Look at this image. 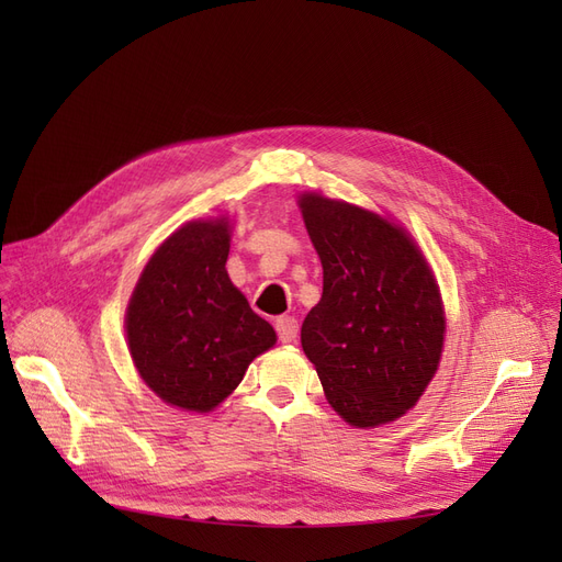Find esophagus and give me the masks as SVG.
<instances>
[{
  "label": "esophagus",
  "mask_w": 562,
  "mask_h": 562,
  "mask_svg": "<svg viewBox=\"0 0 562 562\" xmlns=\"http://www.w3.org/2000/svg\"><path fill=\"white\" fill-rule=\"evenodd\" d=\"M297 330H300V326H297V321H295L293 316H281V318H277V335H279V339H281L283 345L295 342Z\"/></svg>",
  "instance_id": "34e87169"
}]
</instances>
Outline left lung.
Segmentation results:
<instances>
[{
    "label": "left lung",
    "instance_id": "left-lung-1",
    "mask_svg": "<svg viewBox=\"0 0 562 562\" xmlns=\"http://www.w3.org/2000/svg\"><path fill=\"white\" fill-rule=\"evenodd\" d=\"M300 209L323 265L302 349L349 424L394 422L427 389L443 349L434 274L411 236L375 213L318 194H304Z\"/></svg>",
    "mask_w": 562,
    "mask_h": 562
}]
</instances>
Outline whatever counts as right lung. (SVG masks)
<instances>
[{
    "instance_id": "1",
    "label": "right lung",
    "mask_w": 562,
    "mask_h": 562,
    "mask_svg": "<svg viewBox=\"0 0 562 562\" xmlns=\"http://www.w3.org/2000/svg\"><path fill=\"white\" fill-rule=\"evenodd\" d=\"M225 220L190 223L159 246L135 285L126 335L145 384L166 403L209 413L277 342L227 277Z\"/></svg>"
}]
</instances>
